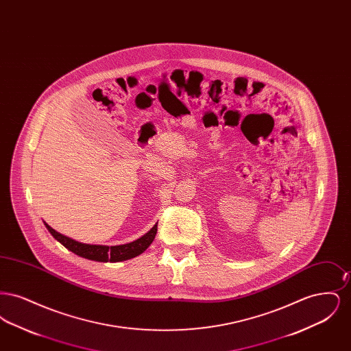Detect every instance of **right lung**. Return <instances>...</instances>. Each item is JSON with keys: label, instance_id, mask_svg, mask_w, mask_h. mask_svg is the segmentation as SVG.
Wrapping results in <instances>:
<instances>
[{"label": "right lung", "instance_id": "1", "mask_svg": "<svg viewBox=\"0 0 351 351\" xmlns=\"http://www.w3.org/2000/svg\"><path fill=\"white\" fill-rule=\"evenodd\" d=\"M45 225L51 235L58 242H60L66 249L72 251L73 254H76L79 256H83L85 259H90V261H96V262H121V261H126V259H132L134 256H138L139 254H142L150 246L156 235V230H158V223H155L149 233L142 235L141 238H138L134 242L126 243V245H118V246H104V245H88V243L77 242L69 237L58 233L46 222H45Z\"/></svg>", "mask_w": 351, "mask_h": 351}]
</instances>
